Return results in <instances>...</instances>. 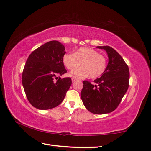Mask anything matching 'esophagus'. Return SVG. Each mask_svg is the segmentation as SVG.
<instances>
[{
    "mask_svg": "<svg viewBox=\"0 0 151 151\" xmlns=\"http://www.w3.org/2000/svg\"><path fill=\"white\" fill-rule=\"evenodd\" d=\"M72 82H75V81H76V78H72Z\"/></svg>",
    "mask_w": 151,
    "mask_h": 151,
    "instance_id": "34e87169",
    "label": "esophagus"
}]
</instances>
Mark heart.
<instances>
[{
    "mask_svg": "<svg viewBox=\"0 0 151 151\" xmlns=\"http://www.w3.org/2000/svg\"><path fill=\"white\" fill-rule=\"evenodd\" d=\"M63 62L69 70H73L80 66L81 69L72 70L69 75L75 78H85L90 76L97 78L105 71L107 65L106 57L98 51L89 47H81L75 53H67L63 57Z\"/></svg>",
    "mask_w": 151,
    "mask_h": 151,
    "instance_id": "heart-1",
    "label": "heart"
}]
</instances>
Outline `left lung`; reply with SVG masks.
Returning a JSON list of instances; mask_svg holds the SVG:
<instances>
[{"label": "left lung", "instance_id": "obj_1", "mask_svg": "<svg viewBox=\"0 0 151 151\" xmlns=\"http://www.w3.org/2000/svg\"><path fill=\"white\" fill-rule=\"evenodd\" d=\"M108 54V63L100 78L92 84L83 81L81 99L88 111L95 114L110 113L117 108L129 86L130 72L127 64L110 46H98Z\"/></svg>", "mask_w": 151, "mask_h": 151}]
</instances>
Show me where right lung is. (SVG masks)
Masks as SVG:
<instances>
[{
    "label": "right lung",
    "mask_w": 151,
    "mask_h": 151,
    "mask_svg": "<svg viewBox=\"0 0 151 151\" xmlns=\"http://www.w3.org/2000/svg\"><path fill=\"white\" fill-rule=\"evenodd\" d=\"M65 53L62 43L50 41L28 56L22 71V83L27 99L34 107L48 110L63 101L72 84L69 77H57L67 73L63 62Z\"/></svg>",
    "instance_id": "right-lung-1"
}]
</instances>
